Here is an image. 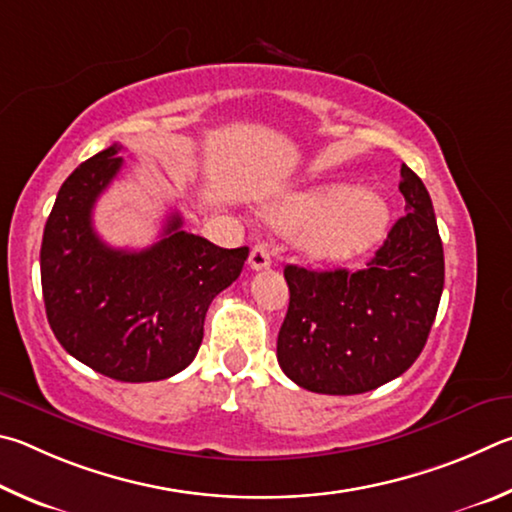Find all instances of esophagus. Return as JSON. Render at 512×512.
Masks as SVG:
<instances>
[{
	"mask_svg": "<svg viewBox=\"0 0 512 512\" xmlns=\"http://www.w3.org/2000/svg\"><path fill=\"white\" fill-rule=\"evenodd\" d=\"M272 265V256H270V249H267L265 245H256L254 249H251L249 254V267L251 270H267V267Z\"/></svg>",
	"mask_w": 512,
	"mask_h": 512,
	"instance_id": "34e87169",
	"label": "esophagus"
}]
</instances>
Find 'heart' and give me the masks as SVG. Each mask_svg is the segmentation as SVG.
Here are the masks:
<instances>
[{
    "instance_id": "heart-1",
    "label": "heart",
    "mask_w": 512,
    "mask_h": 512,
    "mask_svg": "<svg viewBox=\"0 0 512 512\" xmlns=\"http://www.w3.org/2000/svg\"><path fill=\"white\" fill-rule=\"evenodd\" d=\"M272 215L283 229H306L301 249L310 258L342 263L364 254L384 236L391 211L380 193L328 184L290 195Z\"/></svg>"
}]
</instances>
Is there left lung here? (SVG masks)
Listing matches in <instances>:
<instances>
[{
	"instance_id": "obj_1",
	"label": "left lung",
	"mask_w": 512,
	"mask_h": 512,
	"mask_svg": "<svg viewBox=\"0 0 512 512\" xmlns=\"http://www.w3.org/2000/svg\"><path fill=\"white\" fill-rule=\"evenodd\" d=\"M400 177L407 215L366 270L285 265L290 306L276 357L303 389L328 396L373 391L405 373L425 348L445 283L443 242L423 179L409 166Z\"/></svg>"
}]
</instances>
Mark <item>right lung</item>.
<instances>
[{
    "mask_svg": "<svg viewBox=\"0 0 512 512\" xmlns=\"http://www.w3.org/2000/svg\"><path fill=\"white\" fill-rule=\"evenodd\" d=\"M119 152L112 143L60 186L42 236V297L53 335L78 362L119 382H155L193 362L206 310L238 279L249 247L193 236L179 213L146 249L105 245L92 209L123 166Z\"/></svg>",
    "mask_w": 512,
    "mask_h": 512,
    "instance_id": "obj_1",
    "label": "right lung"
}]
</instances>
